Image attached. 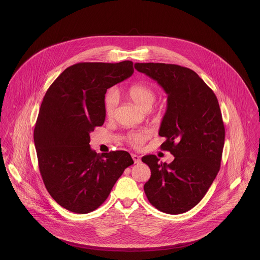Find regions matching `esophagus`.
Listing matches in <instances>:
<instances>
[{
  "mask_svg": "<svg viewBox=\"0 0 260 260\" xmlns=\"http://www.w3.org/2000/svg\"><path fill=\"white\" fill-rule=\"evenodd\" d=\"M131 156H132V159H133V161H134V163H135V164H139V163L141 162V159H140V157H139L138 155H136V154H132Z\"/></svg>",
  "mask_w": 260,
  "mask_h": 260,
  "instance_id": "1",
  "label": "esophagus"
}]
</instances>
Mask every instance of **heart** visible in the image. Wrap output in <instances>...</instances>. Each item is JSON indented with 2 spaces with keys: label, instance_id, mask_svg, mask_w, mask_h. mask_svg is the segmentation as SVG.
<instances>
[{
  "label": "heart",
  "instance_id": "obj_1",
  "mask_svg": "<svg viewBox=\"0 0 260 260\" xmlns=\"http://www.w3.org/2000/svg\"><path fill=\"white\" fill-rule=\"evenodd\" d=\"M128 95L131 100L144 110H149L156 100L155 91L146 84H134L129 87ZM118 104V94L115 89H110L104 97V111L107 116H112ZM150 136L148 129H139L127 134V142L134 146H141Z\"/></svg>",
  "mask_w": 260,
  "mask_h": 260
}]
</instances>
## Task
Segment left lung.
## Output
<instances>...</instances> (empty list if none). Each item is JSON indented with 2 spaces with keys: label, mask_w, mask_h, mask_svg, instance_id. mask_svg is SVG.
<instances>
[{
  "label": "left lung",
  "mask_w": 260,
  "mask_h": 260,
  "mask_svg": "<svg viewBox=\"0 0 260 260\" xmlns=\"http://www.w3.org/2000/svg\"><path fill=\"white\" fill-rule=\"evenodd\" d=\"M135 69L164 89L167 110L160 146L175 157L170 164L155 155L142 157L151 170L144 185L149 202L167 214H181L197 205L221 164L225 128L214 92L193 70L164 63H136Z\"/></svg>",
  "instance_id": "1"
}]
</instances>
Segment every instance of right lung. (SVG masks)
<instances>
[{
	"mask_svg": "<svg viewBox=\"0 0 260 260\" xmlns=\"http://www.w3.org/2000/svg\"><path fill=\"white\" fill-rule=\"evenodd\" d=\"M133 62L78 63L47 90L34 130L42 179L53 199L79 214L97 209L133 159L126 151L98 154L90 133L105 121L108 88L129 78Z\"/></svg>",
	"mask_w": 260,
	"mask_h": 260,
	"instance_id": "add662e5",
	"label": "right lung"
}]
</instances>
